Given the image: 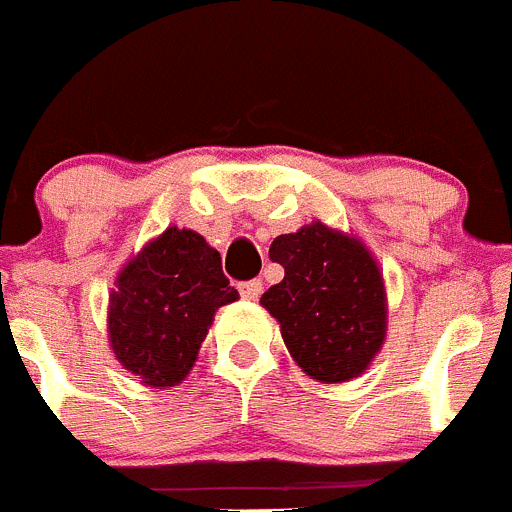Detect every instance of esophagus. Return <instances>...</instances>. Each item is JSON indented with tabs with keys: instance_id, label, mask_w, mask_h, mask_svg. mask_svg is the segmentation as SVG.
Returning a JSON list of instances; mask_svg holds the SVG:
<instances>
[{
	"instance_id": "34e87169",
	"label": "esophagus",
	"mask_w": 512,
	"mask_h": 512,
	"mask_svg": "<svg viewBox=\"0 0 512 512\" xmlns=\"http://www.w3.org/2000/svg\"><path fill=\"white\" fill-rule=\"evenodd\" d=\"M238 289H241L243 300H259V295L264 292V282L261 279H248V282L238 284Z\"/></svg>"
}]
</instances>
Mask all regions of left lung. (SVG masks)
<instances>
[{"label":"left lung","mask_w":512,"mask_h":512,"mask_svg":"<svg viewBox=\"0 0 512 512\" xmlns=\"http://www.w3.org/2000/svg\"><path fill=\"white\" fill-rule=\"evenodd\" d=\"M269 256L284 266V279L264 292L261 305L282 325L292 359L320 382L359 377L387 328L382 274L369 251L312 223L279 235Z\"/></svg>","instance_id":"1"}]
</instances>
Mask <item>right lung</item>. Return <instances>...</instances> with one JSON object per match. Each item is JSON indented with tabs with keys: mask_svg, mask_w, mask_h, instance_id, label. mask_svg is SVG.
Here are the masks:
<instances>
[{
	"mask_svg": "<svg viewBox=\"0 0 512 512\" xmlns=\"http://www.w3.org/2000/svg\"><path fill=\"white\" fill-rule=\"evenodd\" d=\"M238 300L215 248L194 230L169 228L117 279L110 341L117 361L151 387H171L192 369L217 307Z\"/></svg>",
	"mask_w": 512,
	"mask_h": 512,
	"instance_id": "obj_1",
	"label": "right lung"
}]
</instances>
